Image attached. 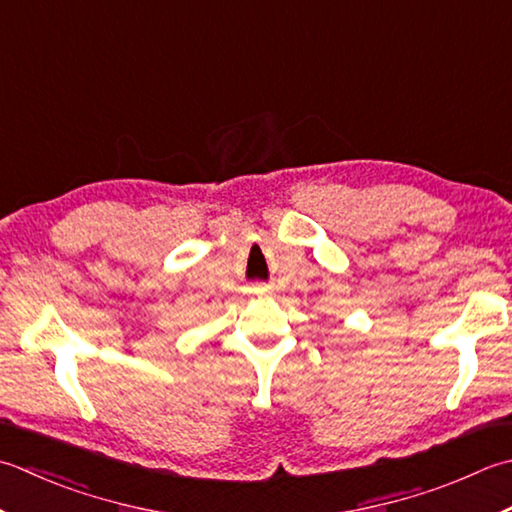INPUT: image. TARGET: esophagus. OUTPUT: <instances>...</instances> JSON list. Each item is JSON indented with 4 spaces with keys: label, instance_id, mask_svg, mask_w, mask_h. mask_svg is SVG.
Segmentation results:
<instances>
[{
    "label": "esophagus",
    "instance_id": "34e87169",
    "mask_svg": "<svg viewBox=\"0 0 512 512\" xmlns=\"http://www.w3.org/2000/svg\"><path fill=\"white\" fill-rule=\"evenodd\" d=\"M259 290H262V293H264V290H266V288H259Z\"/></svg>",
    "mask_w": 512,
    "mask_h": 512
}]
</instances>
